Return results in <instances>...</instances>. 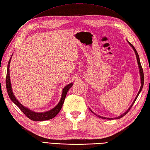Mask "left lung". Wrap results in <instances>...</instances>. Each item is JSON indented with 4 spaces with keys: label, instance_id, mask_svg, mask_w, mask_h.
<instances>
[{
    "label": "left lung",
    "instance_id": "obj_1",
    "mask_svg": "<svg viewBox=\"0 0 150 150\" xmlns=\"http://www.w3.org/2000/svg\"><path fill=\"white\" fill-rule=\"evenodd\" d=\"M129 45L132 46V47L133 48V50H134V52H135V53H136V58H137V63H138V65H139V72H140V76H141V88H140V90H139V92H138V93H137V96H136V98H135L134 99V102H133V103L132 104V105H130V107L129 108V109H128V110L124 113V114H123V115H122L121 116H118V117H117V118H122L123 116H125L127 113L129 111V110L130 109V108L132 107V105H133V104H134V103L135 102H136V99H137V97H138V96H139V93L141 92V90H142V87H143V85H144V73H143V70H142V66H141V62H140V60H139V54H138V53H137V51H136V48H135V47H134V46L132 45V44H131L130 42H129ZM91 110V109H90ZM92 111V112H93L92 111ZM94 113V112H93ZM95 114V113H94ZM96 115V116H98V117L99 118H104V119H112V118H104V117H102V116H98V115H97L96 114H95ZM115 118V119H116Z\"/></svg>",
    "mask_w": 150,
    "mask_h": 150
}]
</instances>
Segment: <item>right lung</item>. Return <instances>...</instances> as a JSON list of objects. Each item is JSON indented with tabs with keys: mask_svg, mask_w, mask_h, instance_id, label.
Instances as JSON below:
<instances>
[{
	"mask_svg": "<svg viewBox=\"0 0 150 150\" xmlns=\"http://www.w3.org/2000/svg\"><path fill=\"white\" fill-rule=\"evenodd\" d=\"M11 59V57L8 62V70H7V75H6V81L7 91H8L9 97L11 98V100L13 103L20 108V110L24 113V115H25V116H26L27 118L33 120V121H44V120H50V119L53 118L54 117H55V116L58 115V113L60 112L62 108V105L65 98V96H66L67 92L69 91V90L71 88V87L72 86L73 84L70 83L66 86L64 87V88L63 89V91H62V96L60 101L59 102V103L57 105V106L54 107L53 109H51L50 111H48L47 112H35L34 111H32L31 110H30V109H28V108L24 107L23 105H21L16 99V97H14V94L13 93V91L11 89V85L10 78H9L10 77L9 64H10Z\"/></svg>",
	"mask_w": 150,
	"mask_h": 150,
	"instance_id": "right-lung-1",
	"label": "right lung"
}]
</instances>
